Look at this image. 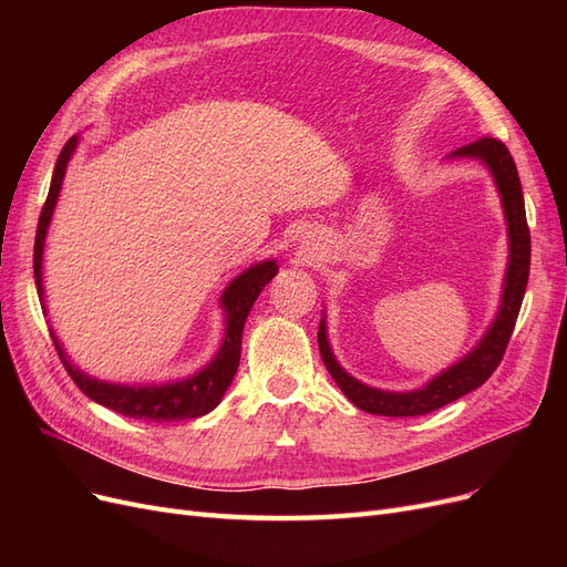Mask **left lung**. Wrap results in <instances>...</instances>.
Listing matches in <instances>:
<instances>
[{
  "label": "left lung",
  "mask_w": 567,
  "mask_h": 567,
  "mask_svg": "<svg viewBox=\"0 0 567 567\" xmlns=\"http://www.w3.org/2000/svg\"><path fill=\"white\" fill-rule=\"evenodd\" d=\"M452 158H480L492 169L494 182L499 186L511 241L502 310L496 315V321L492 323L487 336L480 340V346L466 359H461V362L454 364L450 371L440 373L437 379L414 392H385L354 381L333 359L329 340H326V326L321 321L317 340L326 369H329L331 379L338 383V388L348 394V400L362 411H369V414L423 416L463 398L466 392L483 385L496 371V367L502 364L511 333L516 329V319L520 312L529 277V227L525 217V200L516 163H513L508 148L499 140H492V136H483V140L456 148L452 153Z\"/></svg>",
  "instance_id": "obj_1"
}]
</instances>
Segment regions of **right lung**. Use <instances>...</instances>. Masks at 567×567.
<instances>
[{
	"instance_id": "obj_1",
	"label": "right lung",
	"mask_w": 567,
	"mask_h": 567,
	"mask_svg": "<svg viewBox=\"0 0 567 567\" xmlns=\"http://www.w3.org/2000/svg\"><path fill=\"white\" fill-rule=\"evenodd\" d=\"M78 144V136L68 140L65 146L61 148V156L54 167V177H51V186L47 200L42 205L40 221H38V234H35V252H32V267H35V286H38V296L42 298V248H44V236L51 213H54V205L61 192L63 175H65V165L71 161L73 151ZM274 274H277V265L271 260L260 262L244 271L241 277L234 279L229 288L221 296V305H225L227 312V333L225 342H221L219 352L215 354L213 362L198 371L196 375L179 383H169V385H146V388H130V385H113V383H101L84 375L80 369H75L71 362H68L59 340L51 333V340H54V348L61 357V362L71 375L73 383L87 394L90 400L104 404L106 409L117 411V414L136 419V421H184V419H198L203 414L213 411L219 400L225 398L227 388L234 381V373L238 369V359H241V338H244V326L248 319V312L252 302L260 296V290L271 281Z\"/></svg>"
}]
</instances>
